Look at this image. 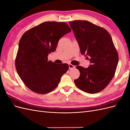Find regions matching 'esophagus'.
<instances>
[{
	"mask_svg": "<svg viewBox=\"0 0 130 130\" xmlns=\"http://www.w3.org/2000/svg\"><path fill=\"white\" fill-rule=\"evenodd\" d=\"M75 68V66L72 65V64H69V69H73Z\"/></svg>",
	"mask_w": 130,
	"mask_h": 130,
	"instance_id": "34e87169",
	"label": "esophagus"
}]
</instances>
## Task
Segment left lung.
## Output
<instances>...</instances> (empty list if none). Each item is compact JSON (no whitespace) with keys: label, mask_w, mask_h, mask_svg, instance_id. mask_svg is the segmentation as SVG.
<instances>
[{"label":"left lung","mask_w":130,"mask_h":130,"mask_svg":"<svg viewBox=\"0 0 130 130\" xmlns=\"http://www.w3.org/2000/svg\"><path fill=\"white\" fill-rule=\"evenodd\" d=\"M69 24L81 53L85 54L91 63L87 68L76 67L80 75L74 83L85 92H100L112 80L118 63V54L111 35L103 27L87 21H74Z\"/></svg>","instance_id":"obj_1"}]
</instances>
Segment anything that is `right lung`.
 <instances>
[{
  "instance_id": "right-lung-1",
  "label": "right lung",
  "mask_w": 130,
  "mask_h": 130,
  "mask_svg": "<svg viewBox=\"0 0 130 130\" xmlns=\"http://www.w3.org/2000/svg\"><path fill=\"white\" fill-rule=\"evenodd\" d=\"M70 31L66 23L45 22L23 35L15 66L19 77L31 90L43 94L57 87L69 66L48 61V56L56 50L60 39Z\"/></svg>"
}]
</instances>
